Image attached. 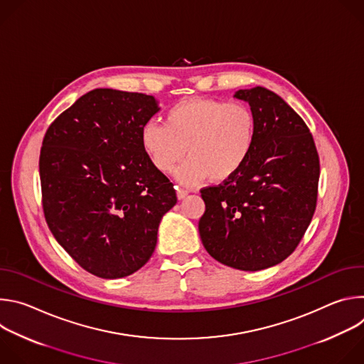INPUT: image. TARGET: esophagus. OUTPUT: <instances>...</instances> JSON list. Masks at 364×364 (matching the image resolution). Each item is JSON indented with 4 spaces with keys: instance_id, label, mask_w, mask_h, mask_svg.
Returning a JSON list of instances; mask_svg holds the SVG:
<instances>
[{
    "instance_id": "34e87169",
    "label": "esophagus",
    "mask_w": 364,
    "mask_h": 364,
    "mask_svg": "<svg viewBox=\"0 0 364 364\" xmlns=\"http://www.w3.org/2000/svg\"><path fill=\"white\" fill-rule=\"evenodd\" d=\"M176 191H177V197H178V200L184 198V197L188 194V191H187V190H184V188H181V187H176Z\"/></svg>"
}]
</instances>
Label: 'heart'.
Masks as SVG:
<instances>
[{"label": "heart", "mask_w": 364, "mask_h": 364, "mask_svg": "<svg viewBox=\"0 0 364 364\" xmlns=\"http://www.w3.org/2000/svg\"><path fill=\"white\" fill-rule=\"evenodd\" d=\"M256 122L243 103L187 99L167 114L164 125L146 124L141 144L152 166L170 174L184 159L177 178L197 186L210 178L223 183L240 171L255 145Z\"/></svg>", "instance_id": "heart-1"}]
</instances>
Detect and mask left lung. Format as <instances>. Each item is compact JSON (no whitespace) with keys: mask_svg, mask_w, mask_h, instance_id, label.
Masks as SVG:
<instances>
[{"mask_svg":"<svg viewBox=\"0 0 364 364\" xmlns=\"http://www.w3.org/2000/svg\"><path fill=\"white\" fill-rule=\"evenodd\" d=\"M256 122L250 157L228 181L200 190L203 246L220 264L261 271L281 264L314 216L320 157L304 119L269 89L237 90Z\"/></svg>","mask_w":364,"mask_h":364,"instance_id":"obj_1","label":"left lung"}]
</instances>
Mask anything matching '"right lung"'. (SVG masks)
<instances>
[{"mask_svg": "<svg viewBox=\"0 0 364 364\" xmlns=\"http://www.w3.org/2000/svg\"><path fill=\"white\" fill-rule=\"evenodd\" d=\"M160 108L154 96L93 89L50 124L40 149L41 204L50 232L89 274L117 279L142 268L173 183L141 144Z\"/></svg>", "mask_w": 364, "mask_h": 364, "instance_id": "1", "label": "right lung"}]
</instances>
